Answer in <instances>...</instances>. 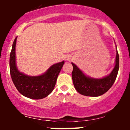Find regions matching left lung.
I'll use <instances>...</instances> for the list:
<instances>
[{
  "mask_svg": "<svg viewBox=\"0 0 130 130\" xmlns=\"http://www.w3.org/2000/svg\"><path fill=\"white\" fill-rule=\"evenodd\" d=\"M117 50V48H116ZM73 83L78 93L86 96L97 97L106 93L115 82L119 70V55L116 51L115 66L109 75L102 78H93L87 77L74 63H72Z\"/></svg>",
  "mask_w": 130,
  "mask_h": 130,
  "instance_id": "left-lung-1",
  "label": "left lung"
}]
</instances>
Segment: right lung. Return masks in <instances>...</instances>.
<instances>
[{
    "label": "right lung",
    "mask_w": 130,
    "mask_h": 130,
    "mask_svg": "<svg viewBox=\"0 0 130 130\" xmlns=\"http://www.w3.org/2000/svg\"><path fill=\"white\" fill-rule=\"evenodd\" d=\"M17 37L12 44L10 54V73L18 91L26 98L41 99L48 96L54 89L57 77L64 64V61L54 64L44 74L28 76L20 72L15 64V44Z\"/></svg>",
    "instance_id": "obj_1"
}]
</instances>
